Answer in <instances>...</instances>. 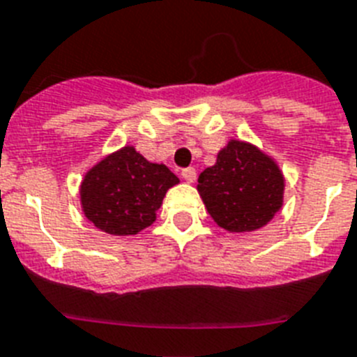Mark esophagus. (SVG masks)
<instances>
[{
    "label": "esophagus",
    "mask_w": 357,
    "mask_h": 357,
    "mask_svg": "<svg viewBox=\"0 0 357 357\" xmlns=\"http://www.w3.org/2000/svg\"><path fill=\"white\" fill-rule=\"evenodd\" d=\"M182 178H184L185 182H195L197 181V172L195 167H185V169H182Z\"/></svg>",
    "instance_id": "1"
}]
</instances>
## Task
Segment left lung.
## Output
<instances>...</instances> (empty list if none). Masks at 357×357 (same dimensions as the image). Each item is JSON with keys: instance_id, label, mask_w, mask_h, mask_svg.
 Returning a JSON list of instances; mask_svg holds the SVG:
<instances>
[{"instance_id": "left-lung-1", "label": "left lung", "mask_w": 357, "mask_h": 357, "mask_svg": "<svg viewBox=\"0 0 357 357\" xmlns=\"http://www.w3.org/2000/svg\"><path fill=\"white\" fill-rule=\"evenodd\" d=\"M220 228L243 234L266 226L281 210L284 178L279 166L253 144L229 140L197 185Z\"/></svg>"}]
</instances>
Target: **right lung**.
<instances>
[{
  "mask_svg": "<svg viewBox=\"0 0 357 357\" xmlns=\"http://www.w3.org/2000/svg\"><path fill=\"white\" fill-rule=\"evenodd\" d=\"M178 176L126 146L85 173L79 200L85 217L111 235H137L157 220L166 191Z\"/></svg>",
  "mask_w": 357,
  "mask_h": 357,
  "instance_id": "obj_1",
  "label": "right lung"
}]
</instances>
